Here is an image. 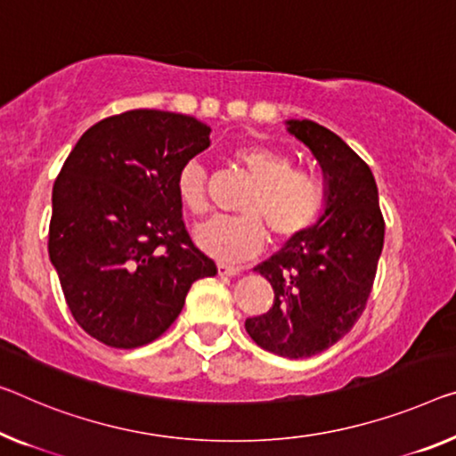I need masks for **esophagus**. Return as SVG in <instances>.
Segmentation results:
<instances>
[{
    "mask_svg": "<svg viewBox=\"0 0 456 456\" xmlns=\"http://www.w3.org/2000/svg\"><path fill=\"white\" fill-rule=\"evenodd\" d=\"M218 273H220V275H228V277H232V275H240L242 269H240V267H236V265L218 263Z\"/></svg>",
    "mask_w": 456,
    "mask_h": 456,
    "instance_id": "esophagus-1",
    "label": "esophagus"
}]
</instances>
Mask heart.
<instances>
[{
    "label": "heart",
    "instance_id": "obj_1",
    "mask_svg": "<svg viewBox=\"0 0 456 456\" xmlns=\"http://www.w3.org/2000/svg\"><path fill=\"white\" fill-rule=\"evenodd\" d=\"M234 160L252 185L240 204V216L214 218L195 230L201 250L220 261H242L256 255L269 238L287 244L305 234L326 208V185L316 175L293 167L287 152L267 144H248L234 151ZM177 198L189 214L204 216L209 209L204 167L189 160L175 179Z\"/></svg>",
    "mask_w": 456,
    "mask_h": 456
}]
</instances>
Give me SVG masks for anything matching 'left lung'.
Returning a JSON list of instances; mask_svg holds the SVG:
<instances>
[{
    "label": "left lung",
    "mask_w": 456,
    "mask_h": 456,
    "mask_svg": "<svg viewBox=\"0 0 456 456\" xmlns=\"http://www.w3.org/2000/svg\"><path fill=\"white\" fill-rule=\"evenodd\" d=\"M287 124L326 173V212L316 226L255 267L267 277L275 299L244 328L269 353L305 359L336 345L365 312L385 220L373 173L345 140L312 120Z\"/></svg>",
    "instance_id": "8db88e82"
}]
</instances>
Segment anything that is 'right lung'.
I'll return each mask as SVG.
<instances>
[{
	"mask_svg": "<svg viewBox=\"0 0 456 456\" xmlns=\"http://www.w3.org/2000/svg\"><path fill=\"white\" fill-rule=\"evenodd\" d=\"M209 132L193 116L130 110L91 126L62 163L48 255L71 316L106 346L157 340L193 281L218 273L189 236L175 189Z\"/></svg>",
	"mask_w": 456,
	"mask_h": 456,
	"instance_id": "1",
	"label": "right lung"
}]
</instances>
